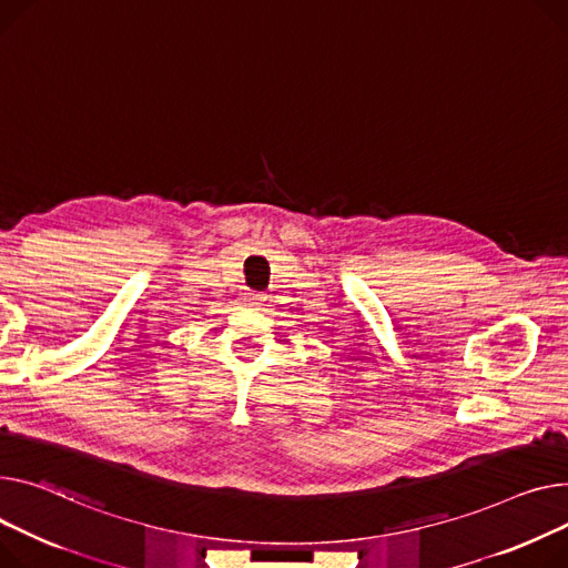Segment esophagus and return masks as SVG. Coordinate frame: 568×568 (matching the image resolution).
<instances>
[{"label": "esophagus", "instance_id": "1", "mask_svg": "<svg viewBox=\"0 0 568 568\" xmlns=\"http://www.w3.org/2000/svg\"><path fill=\"white\" fill-rule=\"evenodd\" d=\"M264 298H267V296H264L262 292H248L246 294V306H260Z\"/></svg>", "mask_w": 568, "mask_h": 568}]
</instances>
